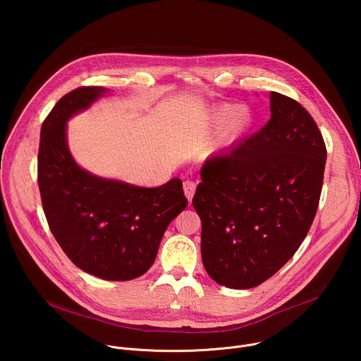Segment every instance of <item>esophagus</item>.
Listing matches in <instances>:
<instances>
[{
    "label": "esophagus",
    "mask_w": 361,
    "mask_h": 361,
    "mask_svg": "<svg viewBox=\"0 0 361 361\" xmlns=\"http://www.w3.org/2000/svg\"><path fill=\"white\" fill-rule=\"evenodd\" d=\"M183 188H184L185 197H187L188 201L191 202L192 195H194V192H195V183H192V181H190V180H185L184 184H183Z\"/></svg>",
    "instance_id": "esophagus-1"
}]
</instances>
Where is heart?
I'll return each mask as SVG.
<instances>
[{"instance_id":"b5f03b06","label":"heart","mask_w":361,"mask_h":361,"mask_svg":"<svg viewBox=\"0 0 361 361\" xmlns=\"http://www.w3.org/2000/svg\"><path fill=\"white\" fill-rule=\"evenodd\" d=\"M213 118L214 121L223 120L213 141L216 149L231 145L245 133L251 123L250 113L244 107H235L231 110L228 106H223L214 111Z\"/></svg>"}]
</instances>
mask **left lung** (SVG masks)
Segmentation results:
<instances>
[{
    "mask_svg": "<svg viewBox=\"0 0 361 361\" xmlns=\"http://www.w3.org/2000/svg\"><path fill=\"white\" fill-rule=\"evenodd\" d=\"M270 111L260 131L204 163L192 197L204 269L228 288H252L274 276L319 207L327 149L316 121L274 91Z\"/></svg>",
    "mask_w": 361,
    "mask_h": 361,
    "instance_id": "8db88e82",
    "label": "left lung"
}]
</instances>
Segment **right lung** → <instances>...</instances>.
I'll use <instances>...</instances> for the list:
<instances>
[{"mask_svg": "<svg viewBox=\"0 0 361 361\" xmlns=\"http://www.w3.org/2000/svg\"><path fill=\"white\" fill-rule=\"evenodd\" d=\"M109 92L80 87L66 94L41 126L38 187L51 233L82 271L111 281L142 276L156 260L169 224L187 207L183 181L156 188L82 170L67 144V121Z\"/></svg>", "mask_w": 361, "mask_h": 361, "instance_id": "right-lung-1", "label": "right lung"}]
</instances>
